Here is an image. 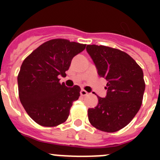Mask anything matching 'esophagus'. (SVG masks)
<instances>
[{
	"instance_id": "1",
	"label": "esophagus",
	"mask_w": 160,
	"mask_h": 160,
	"mask_svg": "<svg viewBox=\"0 0 160 160\" xmlns=\"http://www.w3.org/2000/svg\"><path fill=\"white\" fill-rule=\"evenodd\" d=\"M80 94H81L82 96H86L88 94V92H87L85 90H81V91H80Z\"/></svg>"
}]
</instances>
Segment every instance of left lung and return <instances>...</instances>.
I'll use <instances>...</instances> for the list:
<instances>
[{
  "mask_svg": "<svg viewBox=\"0 0 160 160\" xmlns=\"http://www.w3.org/2000/svg\"><path fill=\"white\" fill-rule=\"evenodd\" d=\"M87 51L92 58L98 75L107 79L104 98L88 109V118L96 129L115 132L130 123L140 109L145 82L143 72L125 52L105 46L88 45Z\"/></svg>",
  "mask_w": 160,
  "mask_h": 160,
  "instance_id": "left-lung-1",
  "label": "left lung"
}]
</instances>
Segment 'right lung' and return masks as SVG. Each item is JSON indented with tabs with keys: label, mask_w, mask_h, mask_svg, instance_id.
I'll list each match as a JSON object with an SVG mask.
<instances>
[{
	"label": "right lung",
	"mask_w": 160,
	"mask_h": 160,
	"mask_svg": "<svg viewBox=\"0 0 160 160\" xmlns=\"http://www.w3.org/2000/svg\"><path fill=\"white\" fill-rule=\"evenodd\" d=\"M86 46L62 38L52 39L37 48L22 62L18 76L19 98L38 124L51 128L68 118L81 88L61 84L58 76H66L73 58Z\"/></svg>",
	"instance_id": "1"
}]
</instances>
